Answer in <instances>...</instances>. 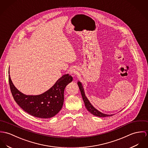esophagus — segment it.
<instances>
[{"label": "esophagus", "mask_w": 148, "mask_h": 148, "mask_svg": "<svg viewBox=\"0 0 148 148\" xmlns=\"http://www.w3.org/2000/svg\"><path fill=\"white\" fill-rule=\"evenodd\" d=\"M70 74H72V75H75V74H77V70H76V69H75V68H72L71 70H70Z\"/></svg>", "instance_id": "obj_1"}]
</instances>
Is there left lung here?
Masks as SVG:
<instances>
[{
  "mask_svg": "<svg viewBox=\"0 0 148 148\" xmlns=\"http://www.w3.org/2000/svg\"><path fill=\"white\" fill-rule=\"evenodd\" d=\"M78 85L79 86V90L81 91V93L82 95V98L83 100V101L84 103V105L86 108H87V110L92 115H95L96 116H98V117H107V116H111L114 114H111V115H107V114H103L101 112H100L97 109H96L90 102V101L88 100V99L86 97V95H85V92L84 91V88L82 86V83L79 81L78 82Z\"/></svg>",
  "mask_w": 148,
  "mask_h": 148,
  "instance_id": "left-lung-1",
  "label": "left lung"
}]
</instances>
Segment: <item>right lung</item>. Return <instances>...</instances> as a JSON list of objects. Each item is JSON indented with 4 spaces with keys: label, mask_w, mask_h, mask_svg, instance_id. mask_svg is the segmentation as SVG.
<instances>
[{
    "label": "right lung",
    "mask_w": 148,
    "mask_h": 148,
    "mask_svg": "<svg viewBox=\"0 0 148 148\" xmlns=\"http://www.w3.org/2000/svg\"><path fill=\"white\" fill-rule=\"evenodd\" d=\"M8 77L11 93L17 104L29 115L42 119L52 117L60 112L64 104L65 88L73 81L71 75L65 74L45 92L37 95H27L19 91L10 75Z\"/></svg>",
    "instance_id": "right-lung-1"
}]
</instances>
